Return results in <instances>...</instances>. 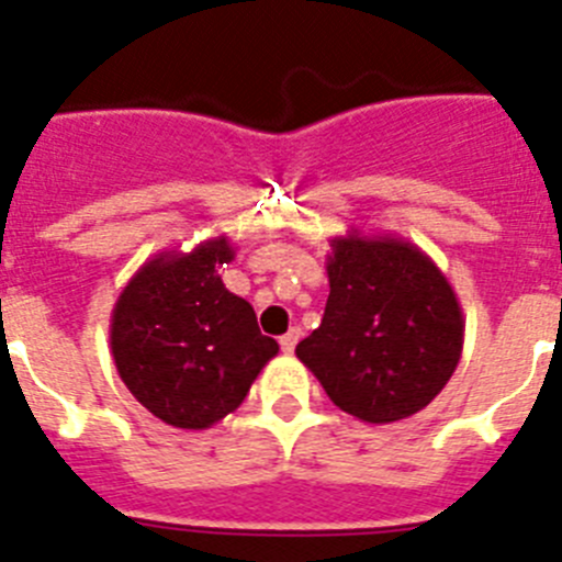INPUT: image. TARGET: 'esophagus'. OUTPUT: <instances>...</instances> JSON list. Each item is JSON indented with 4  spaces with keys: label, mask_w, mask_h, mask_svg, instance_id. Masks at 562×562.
<instances>
[{
    "label": "esophagus",
    "mask_w": 562,
    "mask_h": 562,
    "mask_svg": "<svg viewBox=\"0 0 562 562\" xmlns=\"http://www.w3.org/2000/svg\"><path fill=\"white\" fill-rule=\"evenodd\" d=\"M301 335H304V331L297 329V326H292V329L286 331L281 340H278V342H281V349H284L286 355H292V351H295V346H297V340H301Z\"/></svg>",
    "instance_id": "34e87169"
}]
</instances>
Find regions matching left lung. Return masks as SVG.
I'll return each instance as SVG.
<instances>
[{
	"label": "left lung",
	"instance_id": "obj_1",
	"mask_svg": "<svg viewBox=\"0 0 562 562\" xmlns=\"http://www.w3.org/2000/svg\"><path fill=\"white\" fill-rule=\"evenodd\" d=\"M324 321L295 346L329 400L369 425L428 408L453 376L464 315L428 252L400 236L351 227L329 241Z\"/></svg>",
	"mask_w": 562,
	"mask_h": 562
}]
</instances>
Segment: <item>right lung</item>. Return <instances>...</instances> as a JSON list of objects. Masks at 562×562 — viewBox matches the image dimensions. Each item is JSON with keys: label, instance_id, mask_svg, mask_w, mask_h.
Segmentation results:
<instances>
[{"label": "right lung", "instance_id": "obj_1", "mask_svg": "<svg viewBox=\"0 0 562 562\" xmlns=\"http://www.w3.org/2000/svg\"><path fill=\"white\" fill-rule=\"evenodd\" d=\"M227 236L193 250L148 258L114 301L109 346L117 374L148 414L182 430H205L245 402L252 380L278 355L258 331L252 306L222 284Z\"/></svg>", "mask_w": 562, "mask_h": 562}]
</instances>
